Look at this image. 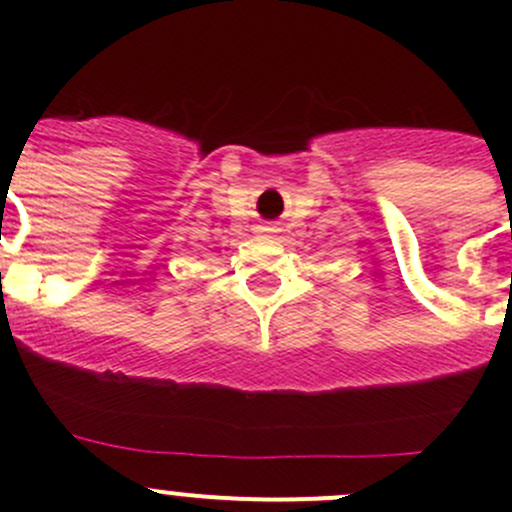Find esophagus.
<instances>
[{"mask_svg": "<svg viewBox=\"0 0 512 512\" xmlns=\"http://www.w3.org/2000/svg\"><path fill=\"white\" fill-rule=\"evenodd\" d=\"M260 232H275V227H272V225H260Z\"/></svg>", "mask_w": 512, "mask_h": 512, "instance_id": "obj_1", "label": "esophagus"}]
</instances>
